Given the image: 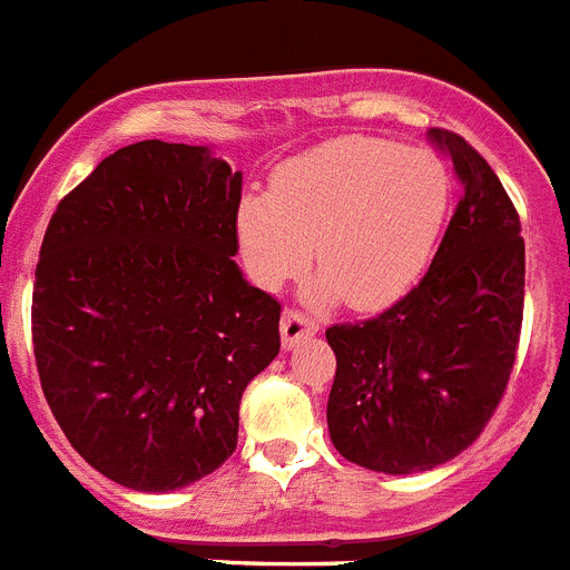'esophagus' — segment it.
<instances>
[{
	"mask_svg": "<svg viewBox=\"0 0 570 570\" xmlns=\"http://www.w3.org/2000/svg\"><path fill=\"white\" fill-rule=\"evenodd\" d=\"M282 345L294 347L296 342L305 340V336H314L320 331V322L311 320V316L299 314V311H285L282 314Z\"/></svg>",
	"mask_w": 570,
	"mask_h": 570,
	"instance_id": "1",
	"label": "esophagus"
}]
</instances>
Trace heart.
I'll use <instances>...</instances> for the list:
<instances>
[{
  "instance_id": "heart-1",
  "label": "heart",
  "mask_w": 570,
  "mask_h": 570,
  "mask_svg": "<svg viewBox=\"0 0 570 570\" xmlns=\"http://www.w3.org/2000/svg\"><path fill=\"white\" fill-rule=\"evenodd\" d=\"M454 199L434 150L342 136L274 170L268 196L236 208V242L250 279L279 291L308 268L322 291L371 311L414 288L434 256Z\"/></svg>"
}]
</instances>
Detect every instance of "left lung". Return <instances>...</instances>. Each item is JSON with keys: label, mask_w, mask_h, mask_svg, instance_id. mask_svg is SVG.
<instances>
[{"label": "left lung", "mask_w": 570, "mask_h": 570, "mask_svg": "<svg viewBox=\"0 0 570 570\" xmlns=\"http://www.w3.org/2000/svg\"><path fill=\"white\" fill-rule=\"evenodd\" d=\"M462 196L431 268L391 308L325 331L336 354L328 431L336 451L380 473L462 454L511 380L525 302V242L511 196L473 145L445 128Z\"/></svg>", "instance_id": "8db88e82"}]
</instances>
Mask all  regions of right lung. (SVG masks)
Wrapping results in <instances>:
<instances>
[{
    "label": "right lung",
    "mask_w": 570,
    "mask_h": 570,
    "mask_svg": "<svg viewBox=\"0 0 570 570\" xmlns=\"http://www.w3.org/2000/svg\"><path fill=\"white\" fill-rule=\"evenodd\" d=\"M242 174L199 145L110 154L57 205L33 282L45 400L88 465L134 491L203 480L236 451L282 305L234 256Z\"/></svg>",
    "instance_id": "right-lung-1"
}]
</instances>
